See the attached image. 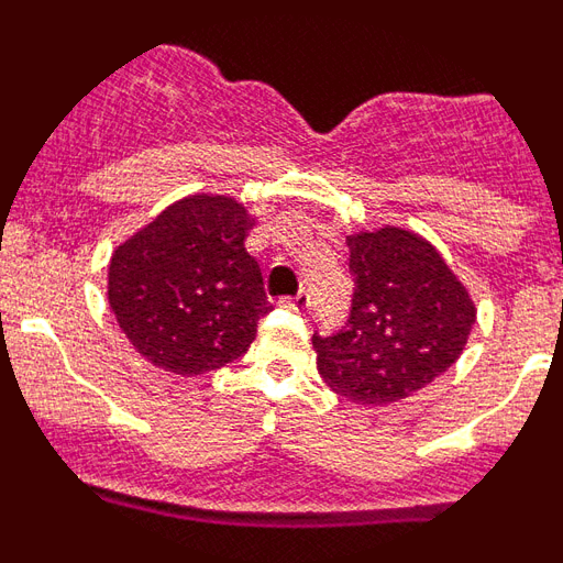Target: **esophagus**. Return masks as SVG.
Masks as SVG:
<instances>
[{"label": "esophagus", "mask_w": 563, "mask_h": 563, "mask_svg": "<svg viewBox=\"0 0 563 563\" xmlns=\"http://www.w3.org/2000/svg\"><path fill=\"white\" fill-rule=\"evenodd\" d=\"M285 307H290V310H296V312L307 310V307H310V296H307V292H298V296L285 298Z\"/></svg>", "instance_id": "obj_1"}]
</instances>
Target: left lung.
Listing matches in <instances>:
<instances>
[{
  "mask_svg": "<svg viewBox=\"0 0 563 563\" xmlns=\"http://www.w3.org/2000/svg\"><path fill=\"white\" fill-rule=\"evenodd\" d=\"M355 282L346 330L312 335L335 395L386 406L454 366L476 324L474 298L429 239L397 225L346 236Z\"/></svg>",
  "mask_w": 563,
  "mask_h": 563,
  "instance_id": "8db88e82",
  "label": "left lung"
}]
</instances>
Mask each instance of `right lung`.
Masks as SVG:
<instances>
[{"mask_svg": "<svg viewBox=\"0 0 563 563\" xmlns=\"http://www.w3.org/2000/svg\"><path fill=\"white\" fill-rule=\"evenodd\" d=\"M253 222L233 197L191 194L114 247L109 307L152 366L197 377L245 355L271 312L262 267L245 251Z\"/></svg>", "mask_w": 563, "mask_h": 563, "instance_id": "1", "label": "right lung"}]
</instances>
